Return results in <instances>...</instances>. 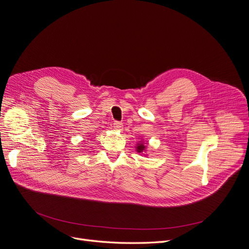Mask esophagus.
Segmentation results:
<instances>
[{"label":"esophagus","mask_w":249,"mask_h":249,"mask_svg":"<svg viewBox=\"0 0 249 249\" xmlns=\"http://www.w3.org/2000/svg\"><path fill=\"white\" fill-rule=\"evenodd\" d=\"M113 127H114L115 130L120 131V130H123L124 125H123V123H120V122H114V124H113Z\"/></svg>","instance_id":"esophagus-1"}]
</instances>
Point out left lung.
Masks as SVG:
<instances>
[{"instance_id":"8db88e82","label":"left lung","mask_w":249,"mask_h":249,"mask_svg":"<svg viewBox=\"0 0 249 249\" xmlns=\"http://www.w3.org/2000/svg\"><path fill=\"white\" fill-rule=\"evenodd\" d=\"M136 150H137V152H138L139 154H141V153H143V152H145V145L143 144L142 142L138 143L137 146H136Z\"/></svg>"}]
</instances>
